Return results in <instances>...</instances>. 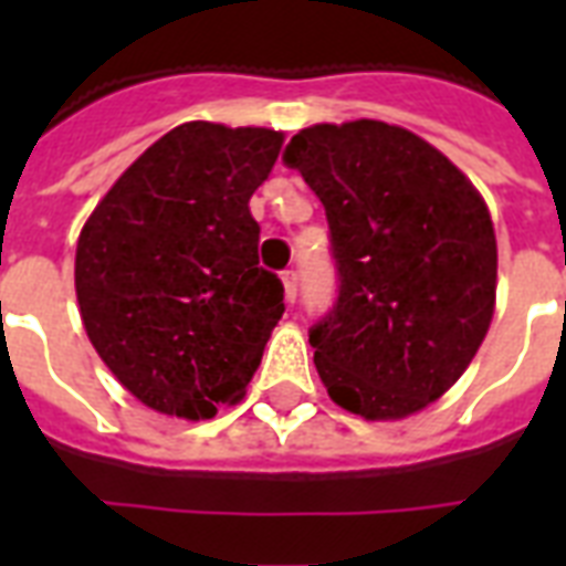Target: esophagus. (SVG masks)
I'll return each mask as SVG.
<instances>
[{
	"label": "esophagus",
	"mask_w": 566,
	"mask_h": 566,
	"mask_svg": "<svg viewBox=\"0 0 566 566\" xmlns=\"http://www.w3.org/2000/svg\"><path fill=\"white\" fill-rule=\"evenodd\" d=\"M282 284H284V300L296 302V291H300V282H296V273H293V270H284Z\"/></svg>",
	"instance_id": "1"
}]
</instances>
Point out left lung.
Segmentation results:
<instances>
[{"label":"left lung","mask_w":566,"mask_h":566,"mask_svg":"<svg viewBox=\"0 0 566 566\" xmlns=\"http://www.w3.org/2000/svg\"><path fill=\"white\" fill-rule=\"evenodd\" d=\"M284 164L326 208L337 300L311 326L340 408L402 420L455 385L496 300V234L479 190L408 128L311 126Z\"/></svg>","instance_id":"left-lung-1"}]
</instances>
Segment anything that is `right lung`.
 Here are the masks:
<instances>
[{
    "instance_id": "add662e5",
    "label": "right lung",
    "mask_w": 566,
    "mask_h": 566,
    "mask_svg": "<svg viewBox=\"0 0 566 566\" xmlns=\"http://www.w3.org/2000/svg\"><path fill=\"white\" fill-rule=\"evenodd\" d=\"M282 132L185 123L105 193L75 249V296L93 349L155 411L211 420L238 402L284 314L258 266L249 199Z\"/></svg>"
}]
</instances>
